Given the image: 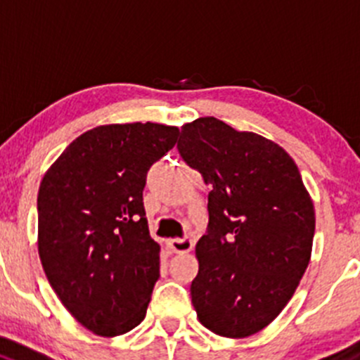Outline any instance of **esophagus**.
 I'll use <instances>...</instances> for the list:
<instances>
[{"instance_id":"esophagus-1","label":"esophagus","mask_w":360,"mask_h":360,"mask_svg":"<svg viewBox=\"0 0 360 360\" xmlns=\"http://www.w3.org/2000/svg\"><path fill=\"white\" fill-rule=\"evenodd\" d=\"M167 246L174 251V253H188V251L193 250V240L190 237H184V239H170L167 240Z\"/></svg>"}]
</instances>
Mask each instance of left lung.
<instances>
[{"label": "left lung", "instance_id": "left-lung-1", "mask_svg": "<svg viewBox=\"0 0 360 360\" xmlns=\"http://www.w3.org/2000/svg\"><path fill=\"white\" fill-rule=\"evenodd\" d=\"M177 149L212 186L207 233L195 246V311L218 336H253L283 311L306 273L311 197L281 146L216 117L183 124Z\"/></svg>", "mask_w": 360, "mask_h": 360}]
</instances>
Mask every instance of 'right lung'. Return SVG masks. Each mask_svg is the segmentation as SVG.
I'll return each mask as SVG.
<instances>
[{
    "mask_svg": "<svg viewBox=\"0 0 360 360\" xmlns=\"http://www.w3.org/2000/svg\"><path fill=\"white\" fill-rule=\"evenodd\" d=\"M177 127L103 124L77 137L38 190V255L70 315L114 338L144 320L160 278V244L149 236L142 191Z\"/></svg>",
    "mask_w": 360,
    "mask_h": 360,
    "instance_id": "1",
    "label": "right lung"
}]
</instances>
